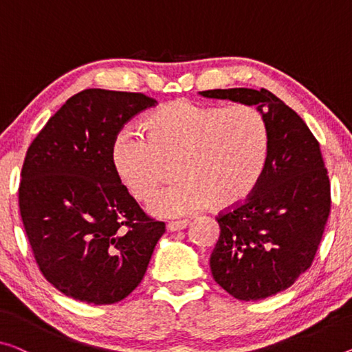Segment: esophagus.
Here are the masks:
<instances>
[{
  "mask_svg": "<svg viewBox=\"0 0 352 352\" xmlns=\"http://www.w3.org/2000/svg\"><path fill=\"white\" fill-rule=\"evenodd\" d=\"M188 225H190V220H177V221H170V223L166 225V228H168V231H181V230H186Z\"/></svg>",
  "mask_w": 352,
  "mask_h": 352,
  "instance_id": "esophagus-1",
  "label": "esophagus"
}]
</instances>
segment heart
I'll use <instances>...</instances> for the list:
<instances>
[{
  "label": "heart",
  "mask_w": 352,
  "mask_h": 352,
  "mask_svg": "<svg viewBox=\"0 0 352 352\" xmlns=\"http://www.w3.org/2000/svg\"><path fill=\"white\" fill-rule=\"evenodd\" d=\"M146 138L121 131L111 143V166L129 192L148 199L175 164L179 181L151 199L159 217H182L214 203L239 206L255 192L269 155L266 118L252 105L230 108L173 100L144 121Z\"/></svg>",
  "instance_id": "heart-1"
}]
</instances>
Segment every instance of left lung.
<instances>
[{
  "label": "left lung",
  "mask_w": 352,
  "mask_h": 352,
  "mask_svg": "<svg viewBox=\"0 0 352 352\" xmlns=\"http://www.w3.org/2000/svg\"><path fill=\"white\" fill-rule=\"evenodd\" d=\"M203 97L256 105L269 126V155L255 192L217 217L212 277L239 300L289 288L311 266L331 212V182L320 143L297 113L270 91H201Z\"/></svg>",
  "instance_id": "obj_1"
}]
</instances>
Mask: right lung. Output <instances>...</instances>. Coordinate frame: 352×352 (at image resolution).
<instances>
[{"instance_id": "1", "label": "right lung", "mask_w": 352, "mask_h": 352, "mask_svg": "<svg viewBox=\"0 0 352 352\" xmlns=\"http://www.w3.org/2000/svg\"><path fill=\"white\" fill-rule=\"evenodd\" d=\"M157 104L142 93L85 89L32 140L19 206L41 272L86 304H116L144 277L164 221L143 212L111 166L124 124Z\"/></svg>"}]
</instances>
